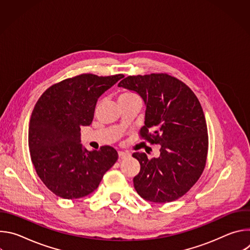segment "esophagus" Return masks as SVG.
Segmentation results:
<instances>
[{
    "mask_svg": "<svg viewBox=\"0 0 250 250\" xmlns=\"http://www.w3.org/2000/svg\"><path fill=\"white\" fill-rule=\"evenodd\" d=\"M129 154L128 153H126V152H124V151H119V157L120 158H125V157H127Z\"/></svg>",
    "mask_w": 250,
    "mask_h": 250,
    "instance_id": "1",
    "label": "esophagus"
}]
</instances>
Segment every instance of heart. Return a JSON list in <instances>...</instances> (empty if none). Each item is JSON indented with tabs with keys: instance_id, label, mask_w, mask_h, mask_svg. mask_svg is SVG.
Returning <instances> with one entry per match:
<instances>
[{
	"instance_id": "obj_1",
	"label": "heart",
	"mask_w": 250,
	"mask_h": 250,
	"mask_svg": "<svg viewBox=\"0 0 250 250\" xmlns=\"http://www.w3.org/2000/svg\"><path fill=\"white\" fill-rule=\"evenodd\" d=\"M133 98H137V96L135 94H133L130 91H123L120 96H119V101L122 100H129V99H133Z\"/></svg>"
}]
</instances>
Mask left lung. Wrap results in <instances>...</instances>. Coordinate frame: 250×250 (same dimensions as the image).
I'll use <instances>...</instances> for the list:
<instances>
[{
    "mask_svg": "<svg viewBox=\"0 0 250 250\" xmlns=\"http://www.w3.org/2000/svg\"><path fill=\"white\" fill-rule=\"evenodd\" d=\"M118 86L144 99L146 121L139 136L161 146L158 158L132 154L140 164L133 178L136 192L152 203L181 198L199 180L208 156V128L198 98L184 82L167 73L127 76Z\"/></svg>",
    "mask_w": 250,
    "mask_h": 250,
    "instance_id": "1",
    "label": "left lung"
}]
</instances>
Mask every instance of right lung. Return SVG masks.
Instances as JSON below:
<instances>
[{"label":"right lung","instance_id":"right-lung-1","mask_svg":"<svg viewBox=\"0 0 250 250\" xmlns=\"http://www.w3.org/2000/svg\"><path fill=\"white\" fill-rule=\"evenodd\" d=\"M123 77L80 74L52 85L35 104L28 127L30 159L56 196L73 200L90 195L118 160L109 146L87 150L80 144V126L91 125L99 97Z\"/></svg>","mask_w":250,"mask_h":250}]
</instances>
